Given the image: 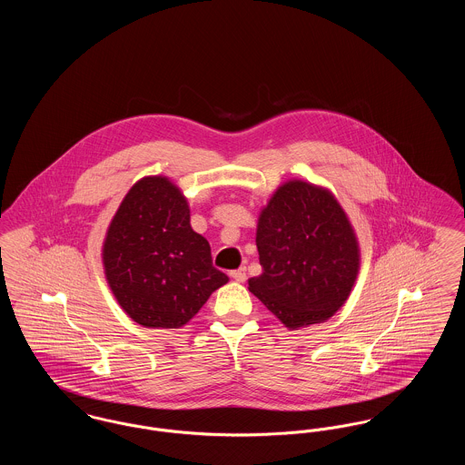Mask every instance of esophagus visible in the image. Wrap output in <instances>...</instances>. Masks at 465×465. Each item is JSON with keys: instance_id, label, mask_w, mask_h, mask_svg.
Instances as JSON below:
<instances>
[{"instance_id": "1", "label": "esophagus", "mask_w": 465, "mask_h": 465, "mask_svg": "<svg viewBox=\"0 0 465 465\" xmlns=\"http://www.w3.org/2000/svg\"><path fill=\"white\" fill-rule=\"evenodd\" d=\"M230 277L237 282H243L245 281V268H239V270H233L230 272Z\"/></svg>"}]
</instances>
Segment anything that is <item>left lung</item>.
<instances>
[{"instance_id":"obj_1","label":"left lung","mask_w":465,"mask_h":465,"mask_svg":"<svg viewBox=\"0 0 465 465\" xmlns=\"http://www.w3.org/2000/svg\"><path fill=\"white\" fill-rule=\"evenodd\" d=\"M262 275L249 279L288 330L326 322L349 300L361 268L354 226L331 192L302 179L282 183L260 213Z\"/></svg>"}]
</instances>
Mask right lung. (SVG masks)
Segmentation results:
<instances>
[{"label":"right lung","mask_w":465,"mask_h":465,"mask_svg":"<svg viewBox=\"0 0 465 465\" xmlns=\"http://www.w3.org/2000/svg\"><path fill=\"white\" fill-rule=\"evenodd\" d=\"M118 305L144 328L177 330L228 282L211 245L190 224V205L167 176H144L118 205L103 242Z\"/></svg>","instance_id":"right-lung-1"}]
</instances>
